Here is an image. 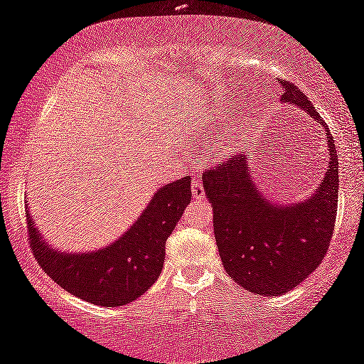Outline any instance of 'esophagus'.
Masks as SVG:
<instances>
[{"label":"esophagus","instance_id":"34e87169","mask_svg":"<svg viewBox=\"0 0 364 364\" xmlns=\"http://www.w3.org/2000/svg\"><path fill=\"white\" fill-rule=\"evenodd\" d=\"M191 195H193V198H203V195H205V191H203V185L202 181H198V179H193V183H191Z\"/></svg>","mask_w":364,"mask_h":364}]
</instances>
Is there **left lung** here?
<instances>
[{"mask_svg": "<svg viewBox=\"0 0 364 364\" xmlns=\"http://www.w3.org/2000/svg\"><path fill=\"white\" fill-rule=\"evenodd\" d=\"M283 86L282 103L304 110L326 131L330 162L316 191L295 203L271 202L257 188L245 155L202 176L226 273L249 292L267 297L295 289L321 264L333 235L338 200L337 150L328 127L297 86Z\"/></svg>", "mask_w": 364, "mask_h": 364, "instance_id": "8db88e82", "label": "left lung"}]
</instances>
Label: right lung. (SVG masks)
<instances>
[{
    "label": "right lung",
    "mask_w": 364,
    "mask_h": 364,
    "mask_svg": "<svg viewBox=\"0 0 364 364\" xmlns=\"http://www.w3.org/2000/svg\"><path fill=\"white\" fill-rule=\"evenodd\" d=\"M190 185L188 176L164 185L126 233L107 247L87 252L51 247L26 207L34 257L48 277L82 301L105 307L129 304L157 282L166 240L191 200Z\"/></svg>",
    "instance_id": "obj_1"
}]
</instances>
